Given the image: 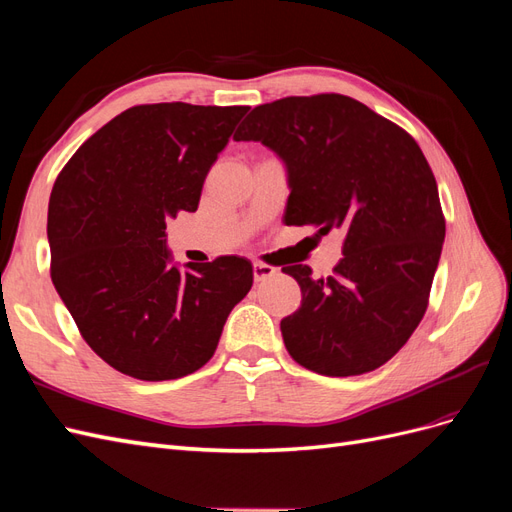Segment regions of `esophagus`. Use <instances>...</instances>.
<instances>
[{"instance_id":"obj_1","label":"esophagus","mask_w":512,"mask_h":512,"mask_svg":"<svg viewBox=\"0 0 512 512\" xmlns=\"http://www.w3.org/2000/svg\"><path fill=\"white\" fill-rule=\"evenodd\" d=\"M277 273L275 267L265 265V262H254V280L256 282H265L269 277H273Z\"/></svg>"}]
</instances>
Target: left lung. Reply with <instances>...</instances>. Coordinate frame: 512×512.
<instances>
[{
    "label": "left lung",
    "instance_id": "1",
    "mask_svg": "<svg viewBox=\"0 0 512 512\" xmlns=\"http://www.w3.org/2000/svg\"><path fill=\"white\" fill-rule=\"evenodd\" d=\"M235 141H256L282 160L288 226L344 232L335 273L282 271L301 286V307L280 322L286 350L322 376L374 371L421 322L442 243L438 185L414 138L359 100L339 94L260 104Z\"/></svg>",
    "mask_w": 512,
    "mask_h": 512
}]
</instances>
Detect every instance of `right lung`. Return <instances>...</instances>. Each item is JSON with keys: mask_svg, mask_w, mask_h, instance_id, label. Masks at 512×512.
<instances>
[{"mask_svg": "<svg viewBox=\"0 0 512 512\" xmlns=\"http://www.w3.org/2000/svg\"><path fill=\"white\" fill-rule=\"evenodd\" d=\"M250 106H132L81 145L49 200L51 277L89 348L138 380H177L218 348L252 262L179 267L166 220L196 211L205 177Z\"/></svg>", "mask_w": 512, "mask_h": 512, "instance_id": "1", "label": "right lung"}]
</instances>
